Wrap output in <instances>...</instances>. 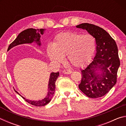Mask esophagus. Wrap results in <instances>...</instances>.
<instances>
[{"label":"esophagus","mask_w":126,"mask_h":126,"mask_svg":"<svg viewBox=\"0 0 126 126\" xmlns=\"http://www.w3.org/2000/svg\"><path fill=\"white\" fill-rule=\"evenodd\" d=\"M63 73L65 74H69L72 73V71L70 69H64L63 71Z\"/></svg>","instance_id":"obj_1"}]
</instances>
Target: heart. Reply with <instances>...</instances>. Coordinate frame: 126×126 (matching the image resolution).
I'll return each instance as SVG.
<instances>
[{"label": "heart", "instance_id": "heart-1", "mask_svg": "<svg viewBox=\"0 0 126 126\" xmlns=\"http://www.w3.org/2000/svg\"><path fill=\"white\" fill-rule=\"evenodd\" d=\"M95 49V39L91 34L82 35L73 32L58 34L47 52L50 60L55 63L67 55L68 62L74 67H82L92 57Z\"/></svg>", "mask_w": 126, "mask_h": 126}]
</instances>
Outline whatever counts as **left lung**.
I'll use <instances>...</instances> for the list:
<instances>
[{
  "mask_svg": "<svg viewBox=\"0 0 126 126\" xmlns=\"http://www.w3.org/2000/svg\"><path fill=\"white\" fill-rule=\"evenodd\" d=\"M76 27L86 29L94 37L97 44L93 60L81 71L82 77L79 88L89 98L101 97L117 82L120 61L116 43L105 30L97 25L82 23ZM98 71H100V74Z\"/></svg>",
  "mask_w": 126,
  "mask_h": 126,
  "instance_id": "1",
  "label": "left lung"
}]
</instances>
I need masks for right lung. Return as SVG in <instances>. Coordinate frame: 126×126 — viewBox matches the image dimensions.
Masks as SVG:
<instances>
[{
    "instance_id": "add662e5",
    "label": "right lung",
    "mask_w": 126,
    "mask_h": 126,
    "mask_svg": "<svg viewBox=\"0 0 126 126\" xmlns=\"http://www.w3.org/2000/svg\"><path fill=\"white\" fill-rule=\"evenodd\" d=\"M46 29H35L33 28H29L26 30H24L22 32L19 34L18 35V37L16 38L13 42L10 44L9 47H8V50H10V49L14 47L15 46H16L19 44H26V43H32L33 42H35L38 46H40L41 45L40 41V35H43L44 34V31ZM59 75V72L54 73L52 72L50 75L49 80L48 83V92L47 96L42 100L39 101H31V100L25 99L24 97H23L18 92L14 90L16 92L20 95L25 101L27 102L29 104L37 107H41L44 106L47 104L49 102L51 101V99L54 94L55 92V81L58 78Z\"/></svg>"
}]
</instances>
